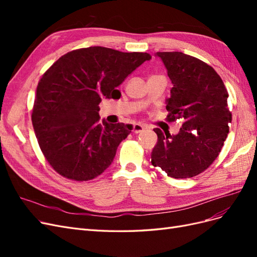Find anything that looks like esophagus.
<instances>
[{"label":"esophagus","mask_w":257,"mask_h":257,"mask_svg":"<svg viewBox=\"0 0 257 257\" xmlns=\"http://www.w3.org/2000/svg\"><path fill=\"white\" fill-rule=\"evenodd\" d=\"M144 128H145V126L142 125V124H134L133 131H132V132H133V133H135V134H138V133H141V132H143Z\"/></svg>","instance_id":"1"}]
</instances>
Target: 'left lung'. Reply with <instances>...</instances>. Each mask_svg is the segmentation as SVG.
Wrapping results in <instances>:
<instances>
[{"mask_svg": "<svg viewBox=\"0 0 257 257\" xmlns=\"http://www.w3.org/2000/svg\"><path fill=\"white\" fill-rule=\"evenodd\" d=\"M173 83L166 99L169 120L183 119L179 133L172 136L154 128L158 143L151 163L167 176L191 178L204 172L221 152L229 132L231 114L228 93L214 69L182 52H157Z\"/></svg>", "mask_w": 257, "mask_h": 257, "instance_id": "1", "label": "left lung"}]
</instances>
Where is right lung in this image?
<instances>
[{"label":"right lung","mask_w":257,"mask_h":257,"mask_svg":"<svg viewBox=\"0 0 257 257\" xmlns=\"http://www.w3.org/2000/svg\"><path fill=\"white\" fill-rule=\"evenodd\" d=\"M146 52L77 49L61 57L38 82L32 123L38 145L53 169L87 181L110 166L132 124L98 123L103 98L118 99L116 88L150 60Z\"/></svg>","instance_id":"right-lung-1"}]
</instances>
